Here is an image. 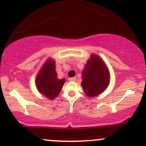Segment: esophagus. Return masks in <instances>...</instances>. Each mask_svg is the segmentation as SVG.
<instances>
[{
	"instance_id": "esophagus-1",
	"label": "esophagus",
	"mask_w": 146,
	"mask_h": 146,
	"mask_svg": "<svg viewBox=\"0 0 146 146\" xmlns=\"http://www.w3.org/2000/svg\"><path fill=\"white\" fill-rule=\"evenodd\" d=\"M70 81H72V82H74V81H76V77H73V78H70L69 79Z\"/></svg>"
}]
</instances>
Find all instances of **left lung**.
<instances>
[{"label":"left lung","instance_id":"left-lung-1","mask_svg":"<svg viewBox=\"0 0 146 146\" xmlns=\"http://www.w3.org/2000/svg\"><path fill=\"white\" fill-rule=\"evenodd\" d=\"M81 86L87 96L96 97L102 94L110 82V72L98 55L92 54L82 73Z\"/></svg>","mask_w":146,"mask_h":146}]
</instances>
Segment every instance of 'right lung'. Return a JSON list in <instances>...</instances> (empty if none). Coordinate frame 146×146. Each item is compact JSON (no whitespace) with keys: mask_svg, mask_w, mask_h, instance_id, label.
I'll return each mask as SVG.
<instances>
[{"mask_svg":"<svg viewBox=\"0 0 146 146\" xmlns=\"http://www.w3.org/2000/svg\"><path fill=\"white\" fill-rule=\"evenodd\" d=\"M55 69V61L49 58L36 76L35 85L37 90L49 100H53L59 95L66 82L65 78H58Z\"/></svg>","mask_w":146,"mask_h":146,"instance_id":"obj_1","label":"right lung"}]
</instances>
